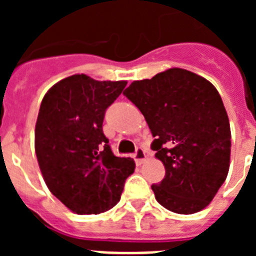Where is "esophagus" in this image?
Masks as SVG:
<instances>
[{"instance_id":"obj_1","label":"esophagus","mask_w":256,"mask_h":256,"mask_svg":"<svg viewBox=\"0 0 256 256\" xmlns=\"http://www.w3.org/2000/svg\"><path fill=\"white\" fill-rule=\"evenodd\" d=\"M134 160L136 162L138 165H141L142 162L146 160V152H144V150L142 148H136V152H134Z\"/></svg>"}]
</instances>
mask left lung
<instances>
[{
  "instance_id": "obj_1",
  "label": "left lung",
  "mask_w": 256,
  "mask_h": 256,
  "mask_svg": "<svg viewBox=\"0 0 256 256\" xmlns=\"http://www.w3.org/2000/svg\"><path fill=\"white\" fill-rule=\"evenodd\" d=\"M123 94L144 114L165 166L164 180L151 186L158 202L178 214L206 208L230 169V120L216 88L173 68L134 80Z\"/></svg>"
}]
</instances>
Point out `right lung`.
Segmentation results:
<instances>
[{"label": "right lung", "mask_w": 256, "mask_h": 256, "mask_svg": "<svg viewBox=\"0 0 256 256\" xmlns=\"http://www.w3.org/2000/svg\"><path fill=\"white\" fill-rule=\"evenodd\" d=\"M126 80L68 76L44 94L36 123V155L47 187L76 214H100L119 202L134 172L130 158L112 154L102 130L106 108Z\"/></svg>", "instance_id": "1"}]
</instances>
